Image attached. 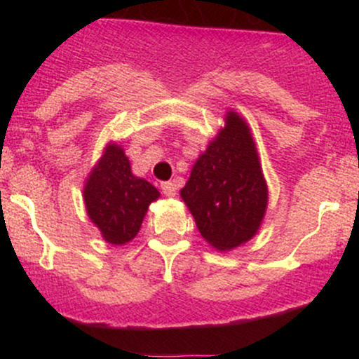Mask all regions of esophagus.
Here are the masks:
<instances>
[{"label":"esophagus","instance_id":"obj_1","mask_svg":"<svg viewBox=\"0 0 359 359\" xmlns=\"http://www.w3.org/2000/svg\"><path fill=\"white\" fill-rule=\"evenodd\" d=\"M162 192L165 194L167 197H174L177 194V184L175 180H168V182L162 184Z\"/></svg>","mask_w":359,"mask_h":359}]
</instances>
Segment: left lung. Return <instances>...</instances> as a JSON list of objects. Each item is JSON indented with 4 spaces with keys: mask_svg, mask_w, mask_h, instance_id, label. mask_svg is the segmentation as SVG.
<instances>
[{
    "mask_svg": "<svg viewBox=\"0 0 359 359\" xmlns=\"http://www.w3.org/2000/svg\"><path fill=\"white\" fill-rule=\"evenodd\" d=\"M180 197L209 245L229 251L257 234L269 204V187L240 114L228 111L224 128L194 163Z\"/></svg>",
    "mask_w": 359,
    "mask_h": 359,
    "instance_id": "1",
    "label": "left lung"
}]
</instances>
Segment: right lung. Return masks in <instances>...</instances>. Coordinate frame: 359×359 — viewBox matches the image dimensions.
<instances>
[{
    "label": "right lung",
    "mask_w": 359,
    "mask_h": 359,
    "mask_svg": "<svg viewBox=\"0 0 359 359\" xmlns=\"http://www.w3.org/2000/svg\"><path fill=\"white\" fill-rule=\"evenodd\" d=\"M158 197L160 192L154 185L133 175L125 150L116 143H108L84 185L89 219L111 245L133 240L148 205Z\"/></svg>",
    "instance_id": "add662e5"
}]
</instances>
